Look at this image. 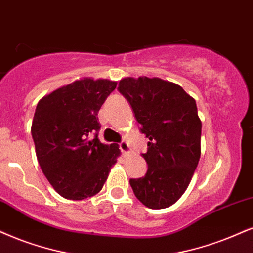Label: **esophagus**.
Instances as JSON below:
<instances>
[{"label":"esophagus","mask_w":253,"mask_h":253,"mask_svg":"<svg viewBox=\"0 0 253 253\" xmlns=\"http://www.w3.org/2000/svg\"><path fill=\"white\" fill-rule=\"evenodd\" d=\"M120 149H121V151L123 152V155H126V156L129 155L130 152H131V148H130L129 143L126 141L120 143Z\"/></svg>","instance_id":"34e87169"}]
</instances>
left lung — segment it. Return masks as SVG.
<instances>
[{"mask_svg":"<svg viewBox=\"0 0 253 253\" xmlns=\"http://www.w3.org/2000/svg\"><path fill=\"white\" fill-rule=\"evenodd\" d=\"M118 90L150 141L142 154L148 171L130 179V185L146 208H169L188 189L201 157L202 122L195 98L178 84L158 77H126Z\"/></svg>","mask_w":253,"mask_h":253,"instance_id":"obj_1","label":"left lung"}]
</instances>
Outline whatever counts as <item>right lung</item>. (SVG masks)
Here are the masks:
<instances>
[{
  "label": "right lung",
  "mask_w": 253,
  "mask_h": 253,
  "mask_svg": "<svg viewBox=\"0 0 253 253\" xmlns=\"http://www.w3.org/2000/svg\"><path fill=\"white\" fill-rule=\"evenodd\" d=\"M117 82L84 77L37 103L31 135L36 157L55 191L73 201L101 191L121 156L118 145L91 138L101 127L98 111Z\"/></svg>",
  "instance_id": "obj_1"
}]
</instances>
